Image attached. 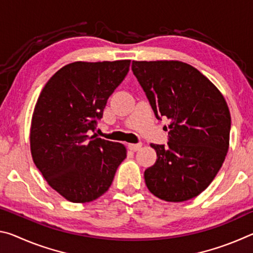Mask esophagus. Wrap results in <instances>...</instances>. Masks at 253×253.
Segmentation results:
<instances>
[{
    "label": "esophagus",
    "mask_w": 253,
    "mask_h": 253,
    "mask_svg": "<svg viewBox=\"0 0 253 253\" xmlns=\"http://www.w3.org/2000/svg\"><path fill=\"white\" fill-rule=\"evenodd\" d=\"M128 147H129L130 151H132V152H136V151H138V149H139L140 147H142V143L129 144V145H128Z\"/></svg>",
    "instance_id": "34e87169"
}]
</instances>
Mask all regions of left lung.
<instances>
[{
  "instance_id": "1",
  "label": "left lung",
  "mask_w": 253,
  "mask_h": 253,
  "mask_svg": "<svg viewBox=\"0 0 253 253\" xmlns=\"http://www.w3.org/2000/svg\"><path fill=\"white\" fill-rule=\"evenodd\" d=\"M132 74L157 119L168 117V145L152 144L156 163L144 173L148 190L168 202L198 196L219 172L229 149L231 116L223 96L181 61H132Z\"/></svg>"
}]
</instances>
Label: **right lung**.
<instances>
[{
    "instance_id": "1",
    "label": "right lung",
    "mask_w": 253,
    "mask_h": 253,
    "mask_svg": "<svg viewBox=\"0 0 253 253\" xmlns=\"http://www.w3.org/2000/svg\"><path fill=\"white\" fill-rule=\"evenodd\" d=\"M129 66L130 60L69 63L38 98L30 134L33 162L70 202H90L104 194L127 156L124 145L89 134Z\"/></svg>"
}]
</instances>
